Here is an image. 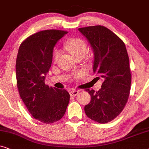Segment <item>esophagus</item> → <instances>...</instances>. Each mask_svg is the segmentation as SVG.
Segmentation results:
<instances>
[{"mask_svg": "<svg viewBox=\"0 0 149 149\" xmlns=\"http://www.w3.org/2000/svg\"><path fill=\"white\" fill-rule=\"evenodd\" d=\"M78 93H79V91H75V90H74V91H72L70 92V95L73 96H76L77 94H78Z\"/></svg>", "mask_w": 149, "mask_h": 149, "instance_id": "obj_1", "label": "esophagus"}]
</instances>
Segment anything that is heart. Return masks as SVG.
I'll use <instances>...</instances> for the list:
<instances>
[{
	"mask_svg": "<svg viewBox=\"0 0 149 149\" xmlns=\"http://www.w3.org/2000/svg\"><path fill=\"white\" fill-rule=\"evenodd\" d=\"M65 47L67 51L75 58H81L85 55L88 50L87 43L85 40L80 38H74L68 40V41L65 43ZM59 55V51H56L54 54V60L57 59ZM84 71H78V72H75L72 75L73 79L79 78L84 75Z\"/></svg>",
	"mask_w": 149,
	"mask_h": 149,
	"instance_id": "obj_1",
	"label": "heart"
}]
</instances>
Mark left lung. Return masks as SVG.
Returning a JSON list of instances; mask_svg holds the SVG:
<instances>
[{
  "label": "left lung",
  "instance_id": "8db88e82",
  "mask_svg": "<svg viewBox=\"0 0 149 149\" xmlns=\"http://www.w3.org/2000/svg\"><path fill=\"white\" fill-rule=\"evenodd\" d=\"M78 30L89 41L95 53L94 72L104 79L98 91L86 90L91 100L85 105L84 111L96 122L108 123L121 113L129 98L132 75L126 48L122 40L104 26Z\"/></svg>",
  "mask_w": 149,
  "mask_h": 149
}]
</instances>
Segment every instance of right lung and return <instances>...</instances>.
Instances as JSON below:
<instances>
[{
  "instance_id": "right-lung-1",
  "label": "right lung",
  "mask_w": 149,
  "mask_h": 149,
  "mask_svg": "<svg viewBox=\"0 0 149 149\" xmlns=\"http://www.w3.org/2000/svg\"><path fill=\"white\" fill-rule=\"evenodd\" d=\"M66 33L64 30L40 31L24 40L18 51L15 68L19 96L32 116L42 123L60 120L70 102L68 91L45 83L51 66L53 48Z\"/></svg>"
}]
</instances>
